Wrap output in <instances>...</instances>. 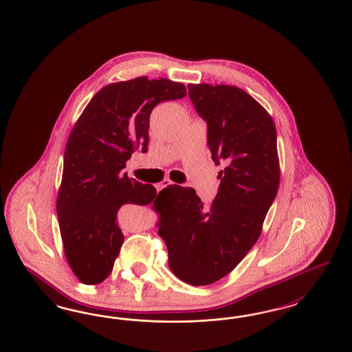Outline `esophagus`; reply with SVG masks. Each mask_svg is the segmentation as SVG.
Here are the masks:
<instances>
[{
	"instance_id": "obj_1",
	"label": "esophagus",
	"mask_w": 352,
	"mask_h": 352,
	"mask_svg": "<svg viewBox=\"0 0 352 352\" xmlns=\"http://www.w3.org/2000/svg\"><path fill=\"white\" fill-rule=\"evenodd\" d=\"M171 184H173L171 181H168V179H165V181H164L162 184H160L158 187H160V190H161V188H165V187H168V186H171Z\"/></svg>"
}]
</instances>
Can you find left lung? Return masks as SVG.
Segmentation results:
<instances>
[{"label":"left lung","mask_w":352,"mask_h":352,"mask_svg":"<svg viewBox=\"0 0 352 352\" xmlns=\"http://www.w3.org/2000/svg\"><path fill=\"white\" fill-rule=\"evenodd\" d=\"M207 122V144L219 171L218 195L204 206L177 184L154 201L168 267L186 284H214L232 272L260 237L280 184L277 132L265 108L234 85L188 84Z\"/></svg>","instance_id":"obj_1"}]
</instances>
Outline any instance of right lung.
<instances>
[{
	"mask_svg": "<svg viewBox=\"0 0 352 352\" xmlns=\"http://www.w3.org/2000/svg\"><path fill=\"white\" fill-rule=\"evenodd\" d=\"M184 96V84L168 79L140 76L108 84L74 125L56 214L66 258L80 283L100 284L111 274L124 243L120 207L145 206L158 198L151 184L128 178L122 168L134 151H148L153 108Z\"/></svg>",
	"mask_w": 352,
	"mask_h": 352,
	"instance_id": "right-lung-1",
	"label": "right lung"
}]
</instances>
